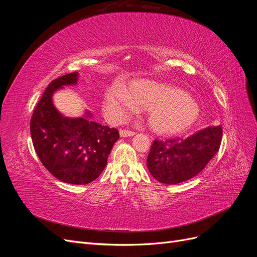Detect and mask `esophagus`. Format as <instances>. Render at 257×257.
<instances>
[{"label": "esophagus", "mask_w": 257, "mask_h": 257, "mask_svg": "<svg viewBox=\"0 0 257 257\" xmlns=\"http://www.w3.org/2000/svg\"><path fill=\"white\" fill-rule=\"evenodd\" d=\"M135 134V132L131 131V130H120V136L121 137H127V136H133Z\"/></svg>", "instance_id": "obj_1"}]
</instances>
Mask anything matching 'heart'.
Returning <instances> with one entry per match:
<instances>
[{"label":"heart","instance_id":"obj_1","mask_svg":"<svg viewBox=\"0 0 257 257\" xmlns=\"http://www.w3.org/2000/svg\"><path fill=\"white\" fill-rule=\"evenodd\" d=\"M106 109L116 120L137 109H148V124L158 133H175L195 122L199 113L197 104L188 93L169 84L151 80H135L128 92L119 84L108 89Z\"/></svg>","mask_w":257,"mask_h":257}]
</instances>
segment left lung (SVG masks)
Wrapping results in <instances>:
<instances>
[{"instance_id":"8db88e82","label":"left lung","mask_w":257,"mask_h":257,"mask_svg":"<svg viewBox=\"0 0 257 257\" xmlns=\"http://www.w3.org/2000/svg\"><path fill=\"white\" fill-rule=\"evenodd\" d=\"M223 131L209 126L186 138L153 142L147 166L161 183L177 184L195 177L219 151Z\"/></svg>"}]
</instances>
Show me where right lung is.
Here are the masks:
<instances>
[{
	"instance_id": "add662e5",
	"label": "right lung",
	"mask_w": 257,
	"mask_h": 257,
	"mask_svg": "<svg viewBox=\"0 0 257 257\" xmlns=\"http://www.w3.org/2000/svg\"><path fill=\"white\" fill-rule=\"evenodd\" d=\"M77 82V73L52 80L31 118L30 131L42 164L62 182L87 184L102 174L119 131L82 118L67 119L54 108L51 96L62 85Z\"/></svg>"
}]
</instances>
